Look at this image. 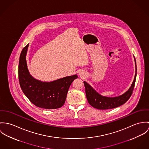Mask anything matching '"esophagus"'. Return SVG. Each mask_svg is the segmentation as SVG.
I'll return each instance as SVG.
<instances>
[{
	"instance_id": "esophagus-1",
	"label": "esophagus",
	"mask_w": 149,
	"mask_h": 149,
	"mask_svg": "<svg viewBox=\"0 0 149 149\" xmlns=\"http://www.w3.org/2000/svg\"><path fill=\"white\" fill-rule=\"evenodd\" d=\"M79 75L81 78H83V77H84V72H83L82 71L79 72Z\"/></svg>"
}]
</instances>
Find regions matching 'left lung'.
Here are the masks:
<instances>
[{
    "mask_svg": "<svg viewBox=\"0 0 149 149\" xmlns=\"http://www.w3.org/2000/svg\"><path fill=\"white\" fill-rule=\"evenodd\" d=\"M135 64V74L134 81L129 89L121 95L116 97H107L102 96L97 92L88 83L84 81L86 98L88 103L95 109L99 110H106L114 109L119 107L126 103L132 94L136 77V65L134 58Z\"/></svg>",
    "mask_w": 149,
    "mask_h": 149,
    "instance_id": "8db88e82",
    "label": "left lung"
}]
</instances>
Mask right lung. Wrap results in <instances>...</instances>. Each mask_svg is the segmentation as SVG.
<instances>
[{"instance_id": "add662e5", "label": "right lung", "mask_w": 149, "mask_h": 149, "mask_svg": "<svg viewBox=\"0 0 149 149\" xmlns=\"http://www.w3.org/2000/svg\"><path fill=\"white\" fill-rule=\"evenodd\" d=\"M29 44L22 51L19 62V81L22 90L34 105L46 109L61 107L66 99L67 92L77 75L66 77L52 82L35 79L27 68L26 54Z\"/></svg>"}]
</instances>
